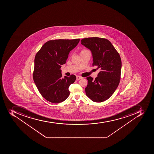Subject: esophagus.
Masks as SVG:
<instances>
[{
  "label": "esophagus",
  "instance_id": "esophagus-1",
  "mask_svg": "<svg viewBox=\"0 0 154 154\" xmlns=\"http://www.w3.org/2000/svg\"><path fill=\"white\" fill-rule=\"evenodd\" d=\"M83 79V78H82V77H81V76H79V75H78V76H76V79L77 80H80V79Z\"/></svg>",
  "mask_w": 154,
  "mask_h": 154
}]
</instances>
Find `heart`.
Listing matches in <instances>:
<instances>
[{
  "label": "heart",
  "mask_w": 154,
  "mask_h": 154,
  "mask_svg": "<svg viewBox=\"0 0 154 154\" xmlns=\"http://www.w3.org/2000/svg\"><path fill=\"white\" fill-rule=\"evenodd\" d=\"M86 51V50H83V51Z\"/></svg>",
  "instance_id": "b5f03b06"
}]
</instances>
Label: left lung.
I'll return each mask as SVG.
<instances>
[{
    "mask_svg": "<svg viewBox=\"0 0 154 154\" xmlns=\"http://www.w3.org/2000/svg\"><path fill=\"white\" fill-rule=\"evenodd\" d=\"M81 44L91 51L93 66L100 69L95 80L91 76L87 78L86 95L93 102H103L112 95L119 83L122 66L120 55L106 39L85 38Z\"/></svg>",
    "mask_w": 154,
    "mask_h": 154,
    "instance_id": "1",
    "label": "left lung"
}]
</instances>
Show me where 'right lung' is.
Segmentation results:
<instances>
[{
    "mask_svg": "<svg viewBox=\"0 0 154 154\" xmlns=\"http://www.w3.org/2000/svg\"><path fill=\"white\" fill-rule=\"evenodd\" d=\"M80 39H57L45 43L36 54L33 79L41 95L52 103H60L69 96V86L76 76L62 78V65L65 64L69 52Z\"/></svg>",
    "mask_w": 154,
    "mask_h": 154,
    "instance_id": "obj_1",
    "label": "right lung"
}]
</instances>
